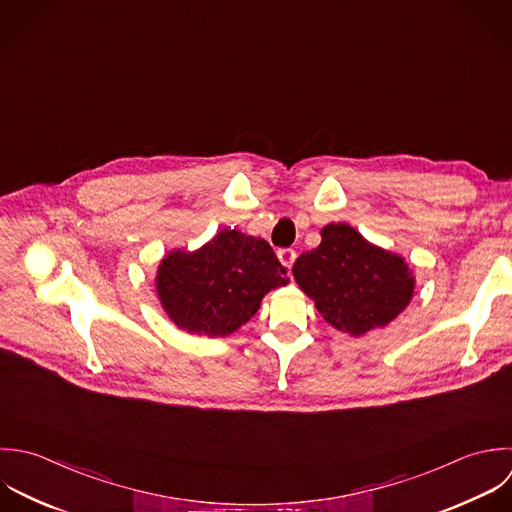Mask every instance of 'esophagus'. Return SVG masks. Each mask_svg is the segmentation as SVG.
I'll return each instance as SVG.
<instances>
[{
    "instance_id": "esophagus-1",
    "label": "esophagus",
    "mask_w": 512,
    "mask_h": 512,
    "mask_svg": "<svg viewBox=\"0 0 512 512\" xmlns=\"http://www.w3.org/2000/svg\"><path fill=\"white\" fill-rule=\"evenodd\" d=\"M277 257H279L281 265L285 267L287 275H291V267H293V261H295L297 253H295L293 249H279V251H277Z\"/></svg>"
}]
</instances>
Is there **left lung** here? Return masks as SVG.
<instances>
[{
    "instance_id": "8db88e82",
    "label": "left lung",
    "mask_w": 512,
    "mask_h": 512,
    "mask_svg": "<svg viewBox=\"0 0 512 512\" xmlns=\"http://www.w3.org/2000/svg\"><path fill=\"white\" fill-rule=\"evenodd\" d=\"M293 277L321 317L351 337L387 327L415 293L405 257L369 243L347 223L325 225L321 243L295 261Z\"/></svg>"
}]
</instances>
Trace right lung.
<instances>
[{
  "label": "right lung",
  "mask_w": 512,
  "mask_h": 512,
  "mask_svg": "<svg viewBox=\"0 0 512 512\" xmlns=\"http://www.w3.org/2000/svg\"><path fill=\"white\" fill-rule=\"evenodd\" d=\"M287 283L271 245L231 227L195 251H169L155 275L159 303L175 327L207 337L235 333L269 291Z\"/></svg>",
  "instance_id": "obj_1"
}]
</instances>
